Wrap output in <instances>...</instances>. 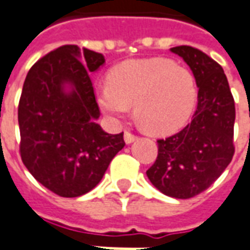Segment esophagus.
Returning a JSON list of instances; mask_svg holds the SVG:
<instances>
[{"label":"esophagus","mask_w":250,"mask_h":250,"mask_svg":"<svg viewBox=\"0 0 250 250\" xmlns=\"http://www.w3.org/2000/svg\"><path fill=\"white\" fill-rule=\"evenodd\" d=\"M138 139V136L134 134H131L130 131H125V142L127 144H131V143H134L135 140Z\"/></svg>","instance_id":"34e87169"}]
</instances>
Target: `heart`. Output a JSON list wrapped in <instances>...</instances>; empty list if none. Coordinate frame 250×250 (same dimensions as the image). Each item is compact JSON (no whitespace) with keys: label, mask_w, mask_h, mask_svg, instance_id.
<instances>
[{"label":"heart","mask_w":250,"mask_h":250,"mask_svg":"<svg viewBox=\"0 0 250 250\" xmlns=\"http://www.w3.org/2000/svg\"><path fill=\"white\" fill-rule=\"evenodd\" d=\"M195 78L188 68L166 58L130 59L108 73V84L98 90V104L111 118L134 115L147 132L164 135L179 130L193 112Z\"/></svg>","instance_id":"1"}]
</instances>
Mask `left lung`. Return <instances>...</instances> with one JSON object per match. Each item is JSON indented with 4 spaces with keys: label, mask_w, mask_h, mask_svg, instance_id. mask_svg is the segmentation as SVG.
I'll list each match as a JSON object with an SVG mask.
<instances>
[{
    "label": "left lung",
    "mask_w": 250,
    "mask_h": 250,
    "mask_svg": "<svg viewBox=\"0 0 250 250\" xmlns=\"http://www.w3.org/2000/svg\"><path fill=\"white\" fill-rule=\"evenodd\" d=\"M195 77L197 94L191 123L158 140V158L147 171L164 195L189 199L205 191L228 167L234 153V101L223 67L191 46L172 47Z\"/></svg>",
    "instance_id": "left-lung-1"
}]
</instances>
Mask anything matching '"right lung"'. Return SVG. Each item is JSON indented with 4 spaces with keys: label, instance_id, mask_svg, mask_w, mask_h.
Returning a JSON list of instances; mask_svg holds the SVG:
<instances>
[{
    "label": "right lung",
    "instance_id": "1",
    "mask_svg": "<svg viewBox=\"0 0 250 250\" xmlns=\"http://www.w3.org/2000/svg\"><path fill=\"white\" fill-rule=\"evenodd\" d=\"M92 50L64 45L29 70L18 104L20 152L37 182L62 197H78L98 186L123 132L107 134L97 123L91 73L104 64Z\"/></svg>",
    "mask_w": 250,
    "mask_h": 250
}]
</instances>
